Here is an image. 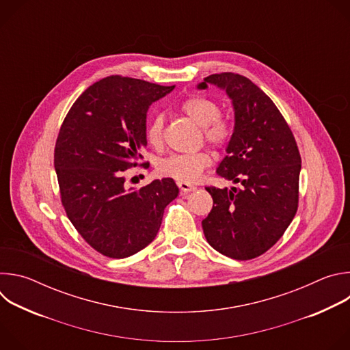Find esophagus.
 Masks as SVG:
<instances>
[{"label": "esophagus", "mask_w": 350, "mask_h": 350, "mask_svg": "<svg viewBox=\"0 0 350 350\" xmlns=\"http://www.w3.org/2000/svg\"><path fill=\"white\" fill-rule=\"evenodd\" d=\"M177 185L181 189V192H184V193H188V192H192V191L196 189L195 185H191V184L184 183V181H177Z\"/></svg>", "instance_id": "34e87169"}]
</instances>
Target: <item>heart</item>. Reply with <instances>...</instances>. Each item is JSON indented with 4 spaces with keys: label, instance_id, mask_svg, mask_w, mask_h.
Listing matches in <instances>:
<instances>
[{
    "label": "heart",
    "instance_id": "heart-1",
    "mask_svg": "<svg viewBox=\"0 0 350 350\" xmlns=\"http://www.w3.org/2000/svg\"><path fill=\"white\" fill-rule=\"evenodd\" d=\"M180 109L198 126H202L205 139L216 146L224 148L231 138V124L220 116V107L213 99L202 95H191L180 104ZM146 139L154 148L162 145L163 139V116L157 113L146 126ZM212 163L208 151L195 154L172 155L158 163V172L162 176L172 177L177 181L193 183L201 177L202 172Z\"/></svg>",
    "mask_w": 350,
    "mask_h": 350
}]
</instances>
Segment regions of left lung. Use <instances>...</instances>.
<instances>
[{
	"mask_svg": "<svg viewBox=\"0 0 350 350\" xmlns=\"http://www.w3.org/2000/svg\"><path fill=\"white\" fill-rule=\"evenodd\" d=\"M234 107V133L217 174L239 187H206L213 208L202 220L217 252L235 260L255 259L282 237L297 211L301 154L284 116L271 99L245 76L224 72L204 79Z\"/></svg>",
	"mask_w": 350,
	"mask_h": 350,
	"instance_id": "obj_1",
	"label": "left lung"
}]
</instances>
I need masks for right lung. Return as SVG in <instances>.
<instances>
[{
  "label": "right lung",
  "instance_id": "1",
  "mask_svg": "<svg viewBox=\"0 0 350 350\" xmlns=\"http://www.w3.org/2000/svg\"><path fill=\"white\" fill-rule=\"evenodd\" d=\"M173 88L108 76L76 99L61 126L54 154L61 201L79 234L104 256L129 258L151 243L178 195L173 178L138 189L124 184L146 146L148 108Z\"/></svg>",
  "mask_w": 350,
  "mask_h": 350
}]
</instances>
